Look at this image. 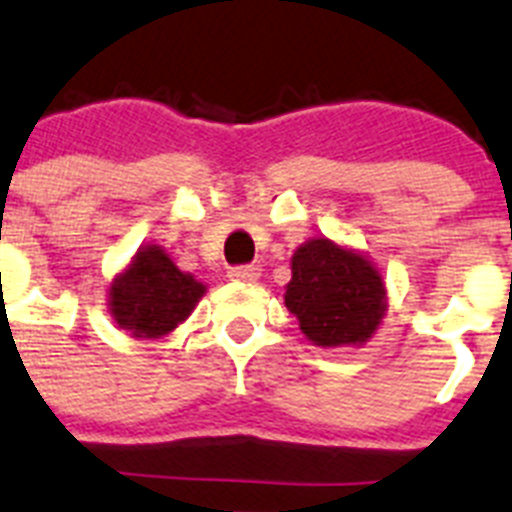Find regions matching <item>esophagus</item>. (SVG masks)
Instances as JSON below:
<instances>
[{
	"label": "esophagus",
	"instance_id": "esophagus-1",
	"mask_svg": "<svg viewBox=\"0 0 512 512\" xmlns=\"http://www.w3.org/2000/svg\"><path fill=\"white\" fill-rule=\"evenodd\" d=\"M259 277H261V269L253 264L233 266V269H230V279H235V282H248V285H253Z\"/></svg>",
	"mask_w": 512,
	"mask_h": 512
}]
</instances>
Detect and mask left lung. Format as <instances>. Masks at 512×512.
Instances as JSON below:
<instances>
[{"label":"left lung","instance_id":"left-lung-1","mask_svg":"<svg viewBox=\"0 0 512 512\" xmlns=\"http://www.w3.org/2000/svg\"><path fill=\"white\" fill-rule=\"evenodd\" d=\"M290 266L285 305L310 344L362 347L381 329L388 290L370 256L318 235L298 246Z\"/></svg>","mask_w":512,"mask_h":512}]
</instances>
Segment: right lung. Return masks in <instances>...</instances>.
Instances as JSON below:
<instances>
[{
	"mask_svg": "<svg viewBox=\"0 0 512 512\" xmlns=\"http://www.w3.org/2000/svg\"><path fill=\"white\" fill-rule=\"evenodd\" d=\"M207 285L178 269L170 253L147 243L108 285V313L134 339H163L194 313Z\"/></svg>",
	"mask_w": 512,
	"mask_h": 512,
	"instance_id": "add662e5",
	"label": "right lung"
}]
</instances>
